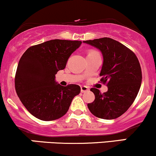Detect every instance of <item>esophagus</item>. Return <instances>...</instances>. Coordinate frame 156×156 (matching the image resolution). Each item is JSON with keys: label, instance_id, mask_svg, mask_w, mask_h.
<instances>
[{"label": "esophagus", "instance_id": "34e87169", "mask_svg": "<svg viewBox=\"0 0 156 156\" xmlns=\"http://www.w3.org/2000/svg\"><path fill=\"white\" fill-rule=\"evenodd\" d=\"M88 90H89V88L87 87V86H82L81 87V92L82 93L87 92Z\"/></svg>", "mask_w": 156, "mask_h": 156}]
</instances>
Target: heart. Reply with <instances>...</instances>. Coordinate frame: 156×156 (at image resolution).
<instances>
[{"instance_id": "b5f03b06", "label": "heart", "mask_w": 156, "mask_h": 156, "mask_svg": "<svg viewBox=\"0 0 156 156\" xmlns=\"http://www.w3.org/2000/svg\"><path fill=\"white\" fill-rule=\"evenodd\" d=\"M96 55H99L98 52L95 50H90L87 54V56H96Z\"/></svg>"}]
</instances>
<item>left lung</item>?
<instances>
[{
  "instance_id": "8db88e82",
  "label": "left lung",
  "mask_w": 156,
  "mask_h": 156,
  "mask_svg": "<svg viewBox=\"0 0 156 156\" xmlns=\"http://www.w3.org/2000/svg\"><path fill=\"white\" fill-rule=\"evenodd\" d=\"M83 42L101 52L104 62L101 81L108 87L104 93L91 88L95 100L87 107L97 118H118L131 107L140 89L142 76L138 58L131 49L112 38L104 37Z\"/></svg>"
}]
</instances>
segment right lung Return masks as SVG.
I'll list each match as a JSON object with an SVG mask.
<instances>
[{
	"mask_svg": "<svg viewBox=\"0 0 156 156\" xmlns=\"http://www.w3.org/2000/svg\"><path fill=\"white\" fill-rule=\"evenodd\" d=\"M82 41L54 39L32 46L20 58L15 75V90L31 115L44 121L63 117L74 96L80 94L77 85L61 86L55 74L65 69L71 55Z\"/></svg>",
	"mask_w": 156,
	"mask_h": 156,
	"instance_id": "add662e5",
	"label": "right lung"
}]
</instances>
